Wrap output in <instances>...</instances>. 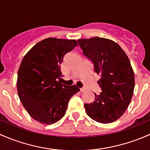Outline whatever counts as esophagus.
<instances>
[{"instance_id":"esophagus-1","label":"esophagus","mask_w":150,"mask_h":150,"mask_svg":"<svg viewBox=\"0 0 150 150\" xmlns=\"http://www.w3.org/2000/svg\"><path fill=\"white\" fill-rule=\"evenodd\" d=\"M80 92H85V89H84V88H80Z\"/></svg>"}]
</instances>
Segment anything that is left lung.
Returning <instances> with one entry per match:
<instances>
[{
	"mask_svg": "<svg viewBox=\"0 0 150 150\" xmlns=\"http://www.w3.org/2000/svg\"><path fill=\"white\" fill-rule=\"evenodd\" d=\"M78 43L100 76L102 89L95 101L84 104L86 114L94 121L110 123L118 120L128 108L134 92V74L126 52L114 41L95 38L78 40Z\"/></svg>",
	"mask_w": 150,
	"mask_h": 150,
	"instance_id": "8db88e82",
	"label": "left lung"
}]
</instances>
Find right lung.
<instances>
[{
	"instance_id": "add662e5",
	"label": "right lung",
	"mask_w": 150,
	"mask_h": 150,
	"mask_svg": "<svg viewBox=\"0 0 150 150\" xmlns=\"http://www.w3.org/2000/svg\"><path fill=\"white\" fill-rule=\"evenodd\" d=\"M77 45L75 40L49 38L24 55L18 71L17 92L23 106L35 121L46 125L60 121L69 100L79 91L76 86L60 82V65L65 55Z\"/></svg>"
}]
</instances>
